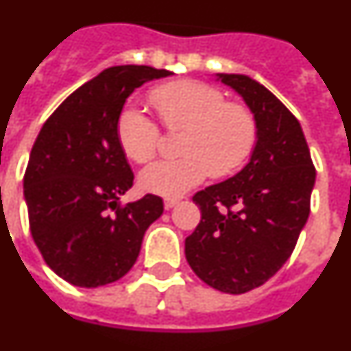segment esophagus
Returning <instances> with one entry per match:
<instances>
[{
	"label": "esophagus",
	"instance_id": "esophagus-1",
	"mask_svg": "<svg viewBox=\"0 0 351 351\" xmlns=\"http://www.w3.org/2000/svg\"><path fill=\"white\" fill-rule=\"evenodd\" d=\"M178 203H180V198H166L164 199V207L173 208V207H176Z\"/></svg>",
	"mask_w": 351,
	"mask_h": 351
}]
</instances>
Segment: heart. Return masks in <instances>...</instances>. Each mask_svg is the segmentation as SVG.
Listing matches in <instances>:
<instances>
[{"label":"heart","instance_id":"heart-1","mask_svg":"<svg viewBox=\"0 0 351 351\" xmlns=\"http://www.w3.org/2000/svg\"><path fill=\"white\" fill-rule=\"evenodd\" d=\"M149 101L167 130H185L180 141L184 157L158 160L139 175L146 193L180 198L208 175H234L246 164L257 144V119L243 103L226 101L225 94L202 82L180 80L149 93ZM116 135L130 160L146 164L157 153V123L134 105L119 112Z\"/></svg>","mask_w":351,"mask_h":351}]
</instances>
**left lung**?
<instances>
[{
	"instance_id": "8db88e82",
	"label": "left lung",
	"mask_w": 351,
	"mask_h": 351,
	"mask_svg": "<svg viewBox=\"0 0 351 351\" xmlns=\"http://www.w3.org/2000/svg\"><path fill=\"white\" fill-rule=\"evenodd\" d=\"M216 78L248 105L258 137L237 175L194 194L202 221L185 239V258L207 285L243 294L291 257L311 212L316 169L298 119L275 94L246 75Z\"/></svg>"
}]
</instances>
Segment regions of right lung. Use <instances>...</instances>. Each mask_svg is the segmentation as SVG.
I'll use <instances>...</instances> for the list:
<instances>
[{
  "instance_id": "right-lung-1",
  "label": "right lung",
  "mask_w": 351,
  "mask_h": 351,
  "mask_svg": "<svg viewBox=\"0 0 351 351\" xmlns=\"http://www.w3.org/2000/svg\"><path fill=\"white\" fill-rule=\"evenodd\" d=\"M169 75L149 66L108 67L67 96L37 135L23 182L32 237L46 264L76 287L123 278L144 232L164 212L153 194L119 205L134 173L116 123L137 87Z\"/></svg>"
}]
</instances>
